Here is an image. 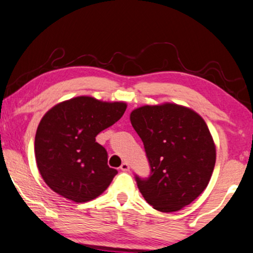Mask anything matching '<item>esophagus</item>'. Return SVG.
<instances>
[{
	"mask_svg": "<svg viewBox=\"0 0 253 253\" xmlns=\"http://www.w3.org/2000/svg\"><path fill=\"white\" fill-rule=\"evenodd\" d=\"M120 169L123 171H128L129 170V165L127 164V162H124V164L120 166Z\"/></svg>",
	"mask_w": 253,
	"mask_h": 253,
	"instance_id": "obj_1",
	"label": "esophagus"
}]
</instances>
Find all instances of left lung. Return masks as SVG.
<instances>
[{
  "label": "left lung",
  "mask_w": 253,
  "mask_h": 253,
  "mask_svg": "<svg viewBox=\"0 0 253 253\" xmlns=\"http://www.w3.org/2000/svg\"><path fill=\"white\" fill-rule=\"evenodd\" d=\"M130 123L141 137L150 174L135 175L140 193L159 211L174 212L206 189L216 162L212 136L202 117L176 104L139 107Z\"/></svg>",
  "instance_id": "obj_1"
}]
</instances>
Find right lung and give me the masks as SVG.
I'll return each instance as SVG.
<instances>
[{"mask_svg":"<svg viewBox=\"0 0 253 253\" xmlns=\"http://www.w3.org/2000/svg\"><path fill=\"white\" fill-rule=\"evenodd\" d=\"M126 107L83 95L57 104L42 118L35 156L42 177L55 193L83 203L107 189L118 171L108 167L106 149L95 136L116 124Z\"/></svg>","mask_w":253,"mask_h":253,"instance_id":"add662e5","label":"right lung"}]
</instances>
